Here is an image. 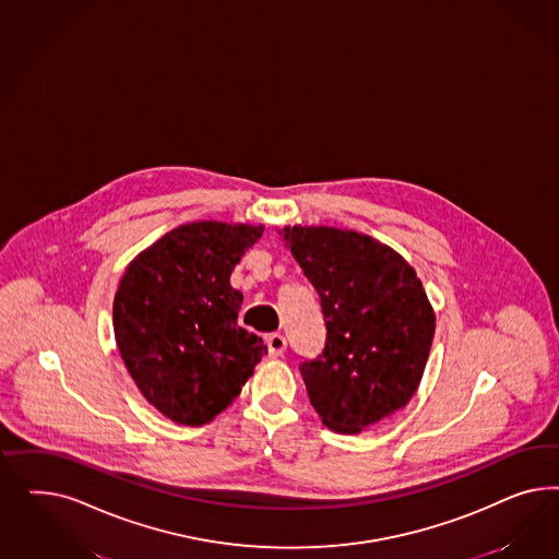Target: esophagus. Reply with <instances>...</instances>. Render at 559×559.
I'll return each mask as SVG.
<instances>
[{
	"mask_svg": "<svg viewBox=\"0 0 559 559\" xmlns=\"http://www.w3.org/2000/svg\"><path fill=\"white\" fill-rule=\"evenodd\" d=\"M266 346H269V355L272 358H278V356H283V353L287 350V338L283 334H271L266 338Z\"/></svg>",
	"mask_w": 559,
	"mask_h": 559,
	"instance_id": "obj_1",
	"label": "esophagus"
}]
</instances>
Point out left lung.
<instances>
[{
	"label": "left lung",
	"instance_id": "obj_1",
	"mask_svg": "<svg viewBox=\"0 0 559 559\" xmlns=\"http://www.w3.org/2000/svg\"><path fill=\"white\" fill-rule=\"evenodd\" d=\"M316 287L322 355L299 371L322 423L356 435L406 407L435 338V311L406 260L377 239L336 227L281 231Z\"/></svg>",
	"mask_w": 559,
	"mask_h": 559
}]
</instances>
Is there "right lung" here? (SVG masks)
<instances>
[{"label": "right lung", "instance_id": "add662e5", "mask_svg": "<svg viewBox=\"0 0 559 559\" xmlns=\"http://www.w3.org/2000/svg\"><path fill=\"white\" fill-rule=\"evenodd\" d=\"M262 225L197 221L136 255L120 278L112 325L143 397L171 423L203 426L229 406L269 353L237 325L229 276Z\"/></svg>", "mask_w": 559, "mask_h": 559}]
</instances>
